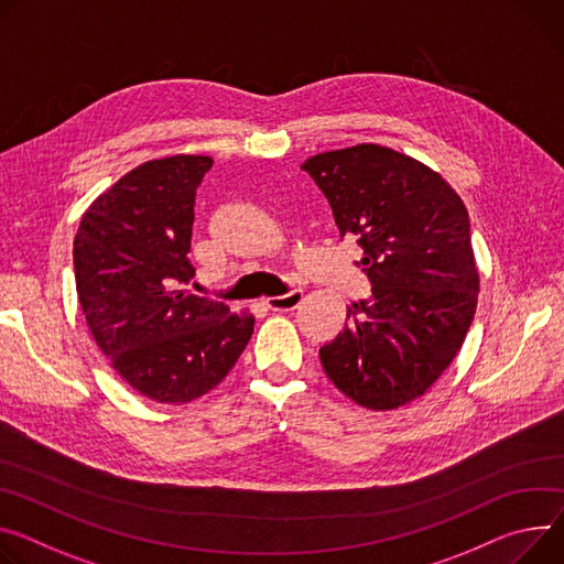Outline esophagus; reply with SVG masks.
Masks as SVG:
<instances>
[{"label":"esophagus","instance_id":"esophagus-1","mask_svg":"<svg viewBox=\"0 0 564 564\" xmlns=\"http://www.w3.org/2000/svg\"><path fill=\"white\" fill-rule=\"evenodd\" d=\"M303 301V292L301 290H292L288 294H281V296H270V299H263V303L268 305L270 311L274 313H288V311H294L299 308V303Z\"/></svg>","mask_w":564,"mask_h":564}]
</instances>
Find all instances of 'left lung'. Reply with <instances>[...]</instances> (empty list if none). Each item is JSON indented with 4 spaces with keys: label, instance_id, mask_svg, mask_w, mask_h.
Wrapping results in <instances>:
<instances>
[{
    "label": "left lung",
    "instance_id": "obj_1",
    "mask_svg": "<svg viewBox=\"0 0 564 564\" xmlns=\"http://www.w3.org/2000/svg\"><path fill=\"white\" fill-rule=\"evenodd\" d=\"M330 202L341 236L362 245L371 301L319 348L330 382L355 404L391 412L423 398L466 341L479 296L470 218L430 166L380 143L301 164Z\"/></svg>",
    "mask_w": 564,
    "mask_h": 564
}]
</instances>
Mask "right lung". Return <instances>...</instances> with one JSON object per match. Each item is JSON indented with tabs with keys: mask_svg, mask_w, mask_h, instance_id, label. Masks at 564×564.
Segmentation results:
<instances>
[{
	"mask_svg": "<svg viewBox=\"0 0 564 564\" xmlns=\"http://www.w3.org/2000/svg\"><path fill=\"white\" fill-rule=\"evenodd\" d=\"M212 164L207 155L139 164L89 204L74 240L96 346L137 393L162 404L218 387L253 333L251 313L177 290L193 276V204Z\"/></svg>",
	"mask_w": 564,
	"mask_h": 564,
	"instance_id": "obj_1",
	"label": "right lung"
}]
</instances>
